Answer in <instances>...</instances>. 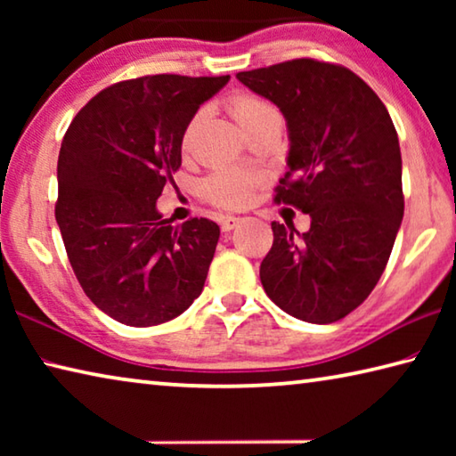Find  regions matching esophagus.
<instances>
[{
  "label": "esophagus",
  "instance_id": "34e87169",
  "mask_svg": "<svg viewBox=\"0 0 456 456\" xmlns=\"http://www.w3.org/2000/svg\"><path fill=\"white\" fill-rule=\"evenodd\" d=\"M245 219L243 217H233V215H227V217H223L221 221V229L223 231H233L235 227L241 225Z\"/></svg>",
  "mask_w": 456,
  "mask_h": 456
}]
</instances>
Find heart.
Segmentation results:
<instances>
[{"mask_svg": "<svg viewBox=\"0 0 456 456\" xmlns=\"http://www.w3.org/2000/svg\"><path fill=\"white\" fill-rule=\"evenodd\" d=\"M229 112L235 118L239 126H247L251 122L277 117L280 112L273 104H269L267 100L251 96V94H235L229 98ZM257 176L239 168H227V171L215 173L209 181L205 183V192L209 200L217 203L221 207H243L249 203L253 191L257 187Z\"/></svg>", "mask_w": 456, "mask_h": 456, "instance_id": "obj_1", "label": "heart"}]
</instances>
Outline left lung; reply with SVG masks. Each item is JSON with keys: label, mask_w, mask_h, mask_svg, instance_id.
I'll return each instance as SVG.
<instances>
[{"label": "left lung", "mask_w": 456, "mask_h": 456, "mask_svg": "<svg viewBox=\"0 0 456 456\" xmlns=\"http://www.w3.org/2000/svg\"><path fill=\"white\" fill-rule=\"evenodd\" d=\"M237 80L281 110L289 171L275 200L312 219L305 233L272 223L264 289L297 320H342L380 280L403 223V157L390 114L348 68L310 58Z\"/></svg>", "instance_id": "obj_1"}]
</instances>
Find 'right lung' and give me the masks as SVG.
I'll use <instances>...</instances> for the list:
<instances>
[{
    "label": "right lung",
    "instance_id": "obj_1",
    "mask_svg": "<svg viewBox=\"0 0 456 456\" xmlns=\"http://www.w3.org/2000/svg\"><path fill=\"white\" fill-rule=\"evenodd\" d=\"M229 82L179 74L118 82L76 114L58 157L56 221L82 289L125 326L181 315L203 291L219 225H173L157 209L184 130Z\"/></svg>",
    "mask_w": 456,
    "mask_h": 456
}]
</instances>
